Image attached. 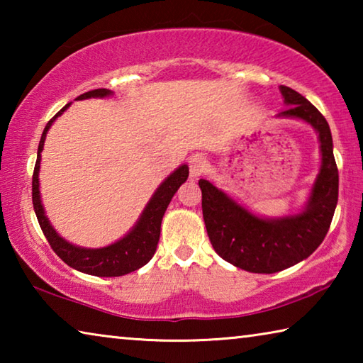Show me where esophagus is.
Returning a JSON list of instances; mask_svg holds the SVG:
<instances>
[{"label": "esophagus", "instance_id": "34e87169", "mask_svg": "<svg viewBox=\"0 0 363 363\" xmlns=\"http://www.w3.org/2000/svg\"><path fill=\"white\" fill-rule=\"evenodd\" d=\"M208 167V162L205 157L201 155H194L192 158L189 160V173L192 179H196V177H200L201 174L206 171Z\"/></svg>", "mask_w": 363, "mask_h": 363}]
</instances>
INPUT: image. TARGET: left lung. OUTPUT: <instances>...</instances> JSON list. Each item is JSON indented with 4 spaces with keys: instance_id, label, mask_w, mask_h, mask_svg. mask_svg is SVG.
I'll use <instances>...</instances> for the list:
<instances>
[{
    "instance_id": "left-lung-1",
    "label": "left lung",
    "mask_w": 363,
    "mask_h": 363,
    "mask_svg": "<svg viewBox=\"0 0 363 363\" xmlns=\"http://www.w3.org/2000/svg\"><path fill=\"white\" fill-rule=\"evenodd\" d=\"M280 93L286 108L279 116L309 123L320 140V173L304 211L294 216L262 219L245 210L210 181H199L201 210L214 251L235 267L255 274L280 272L309 257L327 235L337 203L340 177L327 120L294 89L281 84Z\"/></svg>"
}]
</instances>
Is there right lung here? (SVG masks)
<instances>
[{
    "label": "right lung",
    "mask_w": 363,
    "mask_h": 363,
    "mask_svg": "<svg viewBox=\"0 0 363 363\" xmlns=\"http://www.w3.org/2000/svg\"><path fill=\"white\" fill-rule=\"evenodd\" d=\"M107 96H112V91L99 88L78 96L77 101L89 99V97ZM69 106L70 104H67L64 108H60L59 112L48 121L45 131L41 134L38 155H36V163L32 177V200L35 214L36 218H38L41 230L45 233L49 245H51V248L54 250V253H56L65 264H69L70 267L79 270V272L96 275V277H120V275H126L145 266V264L152 259V256L155 255L157 245L160 240V227H162L163 214L167 211L169 201L177 192V189L187 181L189 167L187 164H182V167L177 168L174 173H171L167 179L162 182V186L155 190V194L152 195L150 201L144 208V211L140 214L136 225H134L131 232L123 237L121 240L108 245V247L96 250L75 247V245L65 242L64 238L54 230V227L49 224L45 214V208L41 205L40 196L38 173L41 150L43 145H45V139L49 128H51L54 120H56L59 115H62V112H65V108Z\"/></svg>",
    "instance_id": "obj_1"
}]
</instances>
